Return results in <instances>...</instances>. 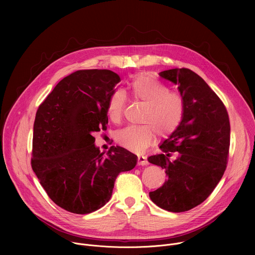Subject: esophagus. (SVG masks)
<instances>
[{"label":"esophagus","mask_w":255,"mask_h":255,"mask_svg":"<svg viewBox=\"0 0 255 255\" xmlns=\"http://www.w3.org/2000/svg\"><path fill=\"white\" fill-rule=\"evenodd\" d=\"M137 164L138 165H148V161H147L146 157L139 155L137 158Z\"/></svg>","instance_id":"1"}]
</instances>
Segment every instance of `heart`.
<instances>
[{"instance_id":"b5f03b06","label":"heart","mask_w":255,"mask_h":255,"mask_svg":"<svg viewBox=\"0 0 255 255\" xmlns=\"http://www.w3.org/2000/svg\"><path fill=\"white\" fill-rule=\"evenodd\" d=\"M130 96L145 106L139 126H127L116 132L115 140L119 146L142 152L154 140L156 133L165 137L174 133L183 123L186 113L185 100L147 72L136 75L129 83ZM127 97L123 90L111 93L107 102V113L114 123L122 120Z\"/></svg>"}]
</instances>
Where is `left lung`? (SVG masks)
Wrapping results in <instances>:
<instances>
[{
    "label": "left lung",
    "mask_w": 255,
    "mask_h": 255,
    "mask_svg": "<svg viewBox=\"0 0 255 255\" xmlns=\"http://www.w3.org/2000/svg\"><path fill=\"white\" fill-rule=\"evenodd\" d=\"M159 76L178 86L186 113L178 129L159 146L161 153L148 157L167 176L149 197L161 209L180 213L202 204L222 178L229 157L230 121L224 103L193 70L173 68ZM174 152L177 158L170 161Z\"/></svg>",
    "instance_id": "obj_1"
}]
</instances>
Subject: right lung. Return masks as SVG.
Here are the masks:
<instances>
[{"label":"right lung","mask_w":255,"mask_h":255,"mask_svg":"<svg viewBox=\"0 0 255 255\" xmlns=\"http://www.w3.org/2000/svg\"><path fill=\"white\" fill-rule=\"evenodd\" d=\"M120 77L109 69H81L62 79L40 104L33 127L31 166L60 208L89 214L110 200L115 180L136 165V155L95 146L108 125L107 102Z\"/></svg>","instance_id":"1"}]
</instances>
